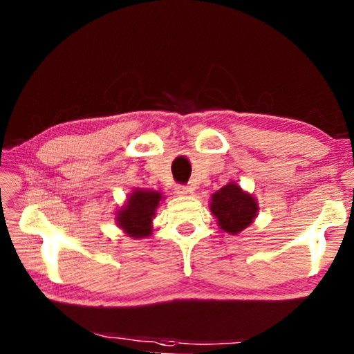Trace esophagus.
Returning a JSON list of instances; mask_svg holds the SVG:
<instances>
[{"label": "esophagus", "instance_id": "obj_1", "mask_svg": "<svg viewBox=\"0 0 354 354\" xmlns=\"http://www.w3.org/2000/svg\"><path fill=\"white\" fill-rule=\"evenodd\" d=\"M175 192L178 195H181V196H185L190 192V189L189 187H185V185H176V189H175Z\"/></svg>", "mask_w": 354, "mask_h": 354}]
</instances>
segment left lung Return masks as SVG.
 <instances>
[{"instance_id":"1","label":"left lung","mask_w":354,"mask_h":354,"mask_svg":"<svg viewBox=\"0 0 354 354\" xmlns=\"http://www.w3.org/2000/svg\"><path fill=\"white\" fill-rule=\"evenodd\" d=\"M209 209L221 231L231 236L241 234L253 223L259 212L256 196L243 190L236 181H230L220 190L214 192Z\"/></svg>"}]
</instances>
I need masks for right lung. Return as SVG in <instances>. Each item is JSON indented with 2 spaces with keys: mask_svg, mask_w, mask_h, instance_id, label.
<instances>
[{
  "mask_svg": "<svg viewBox=\"0 0 354 354\" xmlns=\"http://www.w3.org/2000/svg\"><path fill=\"white\" fill-rule=\"evenodd\" d=\"M162 200H165L162 192L133 189L123 206L117 209V226L131 239L149 237L153 232V218Z\"/></svg>",
  "mask_w": 354,
  "mask_h": 354,
  "instance_id": "obj_1",
  "label": "right lung"
}]
</instances>
